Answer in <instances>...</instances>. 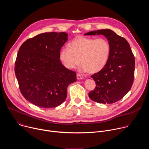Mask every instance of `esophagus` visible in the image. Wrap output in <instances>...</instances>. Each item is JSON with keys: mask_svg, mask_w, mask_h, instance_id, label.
<instances>
[{"mask_svg": "<svg viewBox=\"0 0 149 149\" xmlns=\"http://www.w3.org/2000/svg\"><path fill=\"white\" fill-rule=\"evenodd\" d=\"M77 79H83L84 77H83V76L81 75V74H78L77 75Z\"/></svg>", "mask_w": 149, "mask_h": 149, "instance_id": "1", "label": "esophagus"}]
</instances>
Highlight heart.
<instances>
[{
    "instance_id": "b5f03b06",
    "label": "heart",
    "mask_w": 149,
    "mask_h": 149,
    "mask_svg": "<svg viewBox=\"0 0 149 149\" xmlns=\"http://www.w3.org/2000/svg\"><path fill=\"white\" fill-rule=\"evenodd\" d=\"M110 53V45L106 39L80 36L61 50L59 58L68 69L75 68L81 62L82 71L96 73L105 67Z\"/></svg>"
}]
</instances>
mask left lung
<instances>
[{
	"instance_id": "1",
	"label": "left lung",
	"mask_w": 149,
	"mask_h": 149,
	"mask_svg": "<svg viewBox=\"0 0 149 149\" xmlns=\"http://www.w3.org/2000/svg\"><path fill=\"white\" fill-rule=\"evenodd\" d=\"M85 35H102L109 42L110 58L105 67L91 75L96 87L88 93L93 101L98 103L112 104L127 94L134 81L135 59L127 40L111 29L89 32Z\"/></svg>"
}]
</instances>
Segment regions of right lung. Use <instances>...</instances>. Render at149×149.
I'll return each instance as SVG.
<instances>
[{
	"label": "right lung",
	"mask_w": 149,
	"mask_h": 149,
	"mask_svg": "<svg viewBox=\"0 0 149 149\" xmlns=\"http://www.w3.org/2000/svg\"><path fill=\"white\" fill-rule=\"evenodd\" d=\"M67 37L65 32L40 33L27 39L19 49L15 72L20 93L39 107L61 105L67 98L68 86L77 81L76 73L59 59Z\"/></svg>",
	"instance_id": "1"
}]
</instances>
